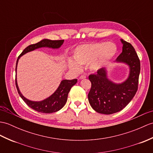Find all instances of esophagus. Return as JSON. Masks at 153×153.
Instances as JSON below:
<instances>
[{
	"label": "esophagus",
	"mask_w": 153,
	"mask_h": 153,
	"mask_svg": "<svg viewBox=\"0 0 153 153\" xmlns=\"http://www.w3.org/2000/svg\"><path fill=\"white\" fill-rule=\"evenodd\" d=\"M85 78H86V76H85V75H81L79 77V79H85Z\"/></svg>",
	"instance_id": "esophagus-1"
}]
</instances>
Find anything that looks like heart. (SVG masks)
<instances>
[{
  "label": "heart",
  "mask_w": 153,
  "mask_h": 153,
  "mask_svg": "<svg viewBox=\"0 0 153 153\" xmlns=\"http://www.w3.org/2000/svg\"><path fill=\"white\" fill-rule=\"evenodd\" d=\"M117 52V45L112 42L84 44L76 49L73 55L75 61L70 59L68 65L74 71H79L80 66L88 65L91 72H98L108 65Z\"/></svg>",
  "instance_id": "1"
}]
</instances>
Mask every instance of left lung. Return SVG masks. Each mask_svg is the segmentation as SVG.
<instances>
[{"instance_id":"obj_1","label":"left lung","mask_w":153,"mask_h":153,"mask_svg":"<svg viewBox=\"0 0 153 153\" xmlns=\"http://www.w3.org/2000/svg\"><path fill=\"white\" fill-rule=\"evenodd\" d=\"M120 41L123 44V51L115 61L129 66L130 74L127 79L122 83L112 82L107 77L105 68L88 76L91 82L88 102L94 110L102 114L120 111L129 104L137 91L140 73L139 57L132 44L123 39Z\"/></svg>"}]
</instances>
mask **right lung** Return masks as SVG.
<instances>
[{
	"instance_id": "add662e5",
	"label": "right lung",
	"mask_w": 153,
	"mask_h": 153,
	"mask_svg": "<svg viewBox=\"0 0 153 153\" xmlns=\"http://www.w3.org/2000/svg\"><path fill=\"white\" fill-rule=\"evenodd\" d=\"M64 42V40H51L48 39H44L36 44H31L28 45L24 49L23 52L21 53L18 56V59L16 62V74L17 71V65L18 60L21 56L25 54V53L34 50V49L40 48H49L53 49H57L61 46ZM77 81V79H74L72 80H62L60 83L57 89L49 98L40 102H34L28 100L25 98L23 94L21 93L19 89L18 85L17 83V79L16 77V85L17 92L23 99V101L26 103L27 105L29 106L30 108L35 110L38 112L43 113H52L56 111H58L60 109H62L64 105H65L68 98V94L71 89V88L74 86Z\"/></svg>"
}]
</instances>
